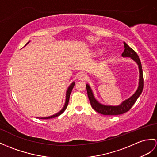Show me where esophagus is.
Returning a JSON list of instances; mask_svg holds the SVG:
<instances>
[{
    "label": "esophagus",
    "instance_id": "esophagus-1",
    "mask_svg": "<svg viewBox=\"0 0 157 157\" xmlns=\"http://www.w3.org/2000/svg\"><path fill=\"white\" fill-rule=\"evenodd\" d=\"M87 78H88V76L85 73H83V72H82V73H81L78 75V79L81 80V81H86Z\"/></svg>",
    "mask_w": 157,
    "mask_h": 157
}]
</instances>
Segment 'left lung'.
<instances>
[{
  "mask_svg": "<svg viewBox=\"0 0 157 157\" xmlns=\"http://www.w3.org/2000/svg\"><path fill=\"white\" fill-rule=\"evenodd\" d=\"M124 51L122 54V56L123 57H130L134 61H135L136 64L139 65V86L137 89L136 91L133 94L132 96L128 98L127 100H125L121 103L120 105L118 106H109V105H102L100 102H98L95 97H94V94L90 86L88 85H86V90H87V94L88 97L89 98V101L90 102V105L93 109L96 110L98 113H101L104 115H118V114H123L126 112L128 111V110L131 109L133 105L135 104L137 98L142 93V91L143 89V69H142V65H141V63L138 55L136 52L134 51L132 48H131L129 46L124 42Z\"/></svg>",
  "mask_w": 157,
  "mask_h": 157,
  "instance_id": "obj_1",
  "label": "left lung"
}]
</instances>
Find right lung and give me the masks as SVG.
Listing matches in <instances>:
<instances>
[{
    "label": "right lung",
    "instance_id": "add662e5",
    "mask_svg": "<svg viewBox=\"0 0 157 157\" xmlns=\"http://www.w3.org/2000/svg\"><path fill=\"white\" fill-rule=\"evenodd\" d=\"M29 43V42H28L27 43H26V44H27L28 43ZM75 86V82H72L71 84V85L68 86V89H67V93H66V101H65V103H64V105L63 106V109L60 110V111H59V113H57L56 114H54V115L52 116H50V117H42V118H41V119H48V118H55L56 117H58L59 115H60L61 114L63 113L64 110H66L67 106H68V101H69V98H70V95H71V93L72 92V89H73V87Z\"/></svg>",
    "mask_w": 157,
    "mask_h": 157
}]
</instances>
